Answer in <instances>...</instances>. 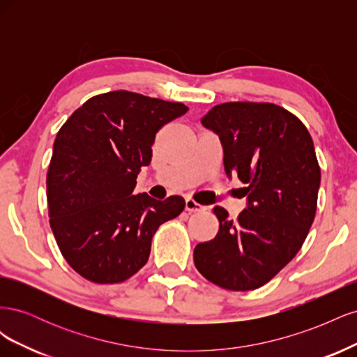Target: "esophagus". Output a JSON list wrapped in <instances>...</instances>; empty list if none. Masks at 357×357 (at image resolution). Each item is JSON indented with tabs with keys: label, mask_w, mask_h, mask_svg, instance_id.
<instances>
[{
	"label": "esophagus",
	"mask_w": 357,
	"mask_h": 357,
	"mask_svg": "<svg viewBox=\"0 0 357 357\" xmlns=\"http://www.w3.org/2000/svg\"><path fill=\"white\" fill-rule=\"evenodd\" d=\"M186 210L189 213H197V211H204L205 207H204V205L198 204L197 201H193L192 198H188L186 199Z\"/></svg>",
	"instance_id": "obj_1"
}]
</instances>
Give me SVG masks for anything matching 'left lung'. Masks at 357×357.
Masks as SVG:
<instances>
[{
  "instance_id": "obj_1",
  "label": "left lung",
  "mask_w": 357,
  "mask_h": 357,
  "mask_svg": "<svg viewBox=\"0 0 357 357\" xmlns=\"http://www.w3.org/2000/svg\"><path fill=\"white\" fill-rule=\"evenodd\" d=\"M201 122L219 135L226 174L245 188L236 220L223 207L215 238L193 250L198 271L228 290L266 284L296 256L317 210L320 165L305 125L271 102H223Z\"/></svg>"
}]
</instances>
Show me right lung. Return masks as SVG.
I'll list each match as a JSON object with an SVG mask.
<instances>
[{"instance_id": "obj_1", "label": "right lung", "mask_w": 357, "mask_h": 357, "mask_svg": "<svg viewBox=\"0 0 357 357\" xmlns=\"http://www.w3.org/2000/svg\"><path fill=\"white\" fill-rule=\"evenodd\" d=\"M188 107L142 93L95 95L63 123L47 171L49 222L59 250L92 283H122L142 269L162 223L185 210L181 197L134 195L159 129Z\"/></svg>"}]
</instances>
